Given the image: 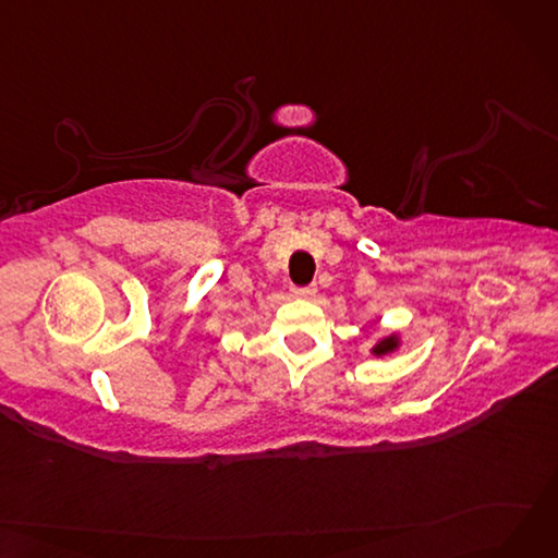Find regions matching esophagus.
I'll return each mask as SVG.
<instances>
[{"instance_id": "esophagus-1", "label": "esophagus", "mask_w": 558, "mask_h": 558, "mask_svg": "<svg viewBox=\"0 0 558 558\" xmlns=\"http://www.w3.org/2000/svg\"><path fill=\"white\" fill-rule=\"evenodd\" d=\"M292 294H294V298H300V300H312L314 294H316V288H314V286H306V288H292Z\"/></svg>"}]
</instances>
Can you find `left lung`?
Listing matches in <instances>:
<instances>
[{
    "label": "left lung",
    "instance_id": "8db88e82",
    "mask_svg": "<svg viewBox=\"0 0 558 558\" xmlns=\"http://www.w3.org/2000/svg\"><path fill=\"white\" fill-rule=\"evenodd\" d=\"M393 348H396V340H393V338H386L384 342H378L374 352H376V354H386V352H390Z\"/></svg>",
    "mask_w": 558,
    "mask_h": 558
}]
</instances>
